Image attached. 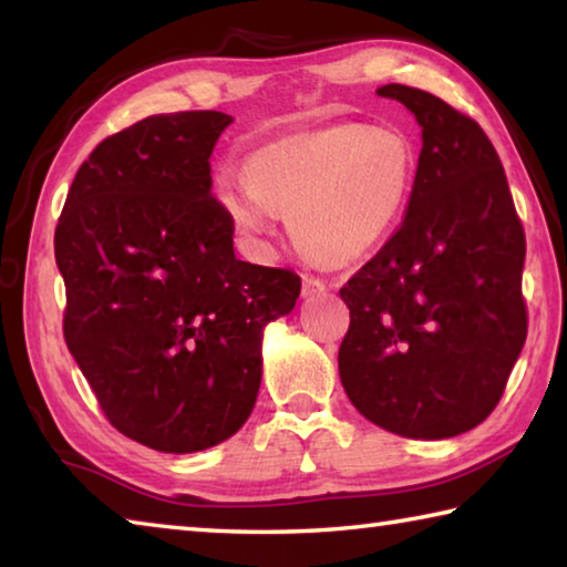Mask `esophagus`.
<instances>
[{
    "mask_svg": "<svg viewBox=\"0 0 567 567\" xmlns=\"http://www.w3.org/2000/svg\"><path fill=\"white\" fill-rule=\"evenodd\" d=\"M328 290V285H324V280H320V277H312V275H305L302 280V295L305 297H315Z\"/></svg>",
    "mask_w": 567,
    "mask_h": 567,
    "instance_id": "esophagus-1",
    "label": "esophagus"
}]
</instances>
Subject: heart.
<instances>
[{
    "instance_id": "b5f03b06",
    "label": "heart",
    "mask_w": 567,
    "mask_h": 567,
    "mask_svg": "<svg viewBox=\"0 0 567 567\" xmlns=\"http://www.w3.org/2000/svg\"><path fill=\"white\" fill-rule=\"evenodd\" d=\"M417 179L405 134L348 122L295 134L252 152L245 189L229 192L239 235L260 239L275 213L287 215L295 243L330 265L362 260L395 233Z\"/></svg>"
}]
</instances>
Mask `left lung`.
<instances>
[{
	"label": "left lung",
	"instance_id": "8db88e82",
	"mask_svg": "<svg viewBox=\"0 0 567 567\" xmlns=\"http://www.w3.org/2000/svg\"><path fill=\"white\" fill-rule=\"evenodd\" d=\"M422 127L408 215L342 285V388L375 425L443 440L501 402L527 338L525 229L483 127L435 94L385 84Z\"/></svg>",
	"mask_w": 567,
	"mask_h": 567
}]
</instances>
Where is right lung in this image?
<instances>
[{
	"instance_id": "right-lung-1",
	"label": "right lung",
	"mask_w": 567,
	"mask_h": 567,
	"mask_svg": "<svg viewBox=\"0 0 567 567\" xmlns=\"http://www.w3.org/2000/svg\"><path fill=\"white\" fill-rule=\"evenodd\" d=\"M233 117L155 114L82 162L54 229L64 342L104 417L159 453L235 435L262 378V328L300 275L235 257L209 157Z\"/></svg>"
}]
</instances>
